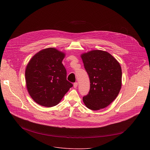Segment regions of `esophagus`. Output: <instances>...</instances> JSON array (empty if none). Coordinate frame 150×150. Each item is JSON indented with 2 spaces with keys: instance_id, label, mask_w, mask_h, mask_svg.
<instances>
[{
  "instance_id": "34e87169",
  "label": "esophagus",
  "mask_w": 150,
  "mask_h": 150,
  "mask_svg": "<svg viewBox=\"0 0 150 150\" xmlns=\"http://www.w3.org/2000/svg\"><path fill=\"white\" fill-rule=\"evenodd\" d=\"M78 86V83L77 82H75V83H74V87L75 88H76V87Z\"/></svg>"
}]
</instances>
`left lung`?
<instances>
[{
	"label": "left lung",
	"mask_w": 150,
	"mask_h": 150,
	"mask_svg": "<svg viewBox=\"0 0 150 150\" xmlns=\"http://www.w3.org/2000/svg\"><path fill=\"white\" fill-rule=\"evenodd\" d=\"M90 80V90L83 98L86 107L96 111L103 109L116 98L122 86L119 62L105 51L95 50L81 54Z\"/></svg>",
	"instance_id": "8db88e82"
}]
</instances>
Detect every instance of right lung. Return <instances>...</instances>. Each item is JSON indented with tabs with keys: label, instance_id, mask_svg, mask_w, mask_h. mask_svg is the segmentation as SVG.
<instances>
[{
	"label": "right lung",
	"instance_id": "obj_1",
	"mask_svg": "<svg viewBox=\"0 0 150 150\" xmlns=\"http://www.w3.org/2000/svg\"><path fill=\"white\" fill-rule=\"evenodd\" d=\"M65 54L54 48L37 53L28 63L25 79L28 92L38 104L45 107L57 105L73 84L67 80L62 61Z\"/></svg>",
	"mask_w": 150,
	"mask_h": 150
}]
</instances>
